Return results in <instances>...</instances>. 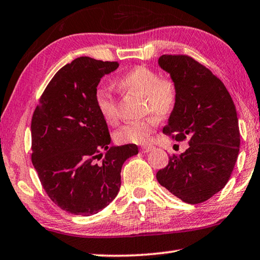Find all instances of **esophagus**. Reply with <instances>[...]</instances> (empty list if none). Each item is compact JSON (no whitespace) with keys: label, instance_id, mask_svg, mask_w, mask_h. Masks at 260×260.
I'll list each match as a JSON object with an SVG mask.
<instances>
[{"label":"esophagus","instance_id":"obj_1","mask_svg":"<svg viewBox=\"0 0 260 260\" xmlns=\"http://www.w3.org/2000/svg\"><path fill=\"white\" fill-rule=\"evenodd\" d=\"M140 150H142L143 153H148V152H151L152 150H154V146H153V145H144V146H142Z\"/></svg>","mask_w":260,"mask_h":260}]
</instances>
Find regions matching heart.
Segmentation results:
<instances>
[{"mask_svg":"<svg viewBox=\"0 0 260 260\" xmlns=\"http://www.w3.org/2000/svg\"><path fill=\"white\" fill-rule=\"evenodd\" d=\"M115 87L121 92L134 93L143 98V109L160 117H168L174 113L178 104V86L176 80L162 76L158 71L145 66H135L115 79ZM95 106L101 117L107 124L117 122V105L115 96L107 88H96ZM158 125V118L148 116L123 125L115 134L120 144H147Z\"/></svg>","mask_w":260,"mask_h":260,"instance_id":"obj_1","label":"heart"}]
</instances>
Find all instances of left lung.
Returning a JSON list of instances; mask_svg holds the SVG:
<instances>
[{
    "label": "left lung",
    "mask_w": 260,
    "mask_h": 260,
    "mask_svg": "<svg viewBox=\"0 0 260 260\" xmlns=\"http://www.w3.org/2000/svg\"><path fill=\"white\" fill-rule=\"evenodd\" d=\"M159 64L178 86V104L164 134L189 140L156 173L169 192L188 204L206 202L227 184L240 152L236 108L224 84L189 55H162Z\"/></svg>",
    "instance_id": "1"
}]
</instances>
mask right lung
Returning a JSON list of instances; mask_svg holds the SVG:
<instances>
[{
  "label": "right lung",
  "instance_id": "1",
  "mask_svg": "<svg viewBox=\"0 0 260 260\" xmlns=\"http://www.w3.org/2000/svg\"><path fill=\"white\" fill-rule=\"evenodd\" d=\"M118 62L78 57L47 85L31 122L32 164L52 202L75 215H92L112 203L135 144L109 147L107 123L95 106L98 84ZM106 150L105 156L102 151Z\"/></svg>",
  "mask_w": 260,
  "mask_h": 260
}]
</instances>
